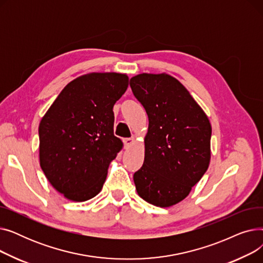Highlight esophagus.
Wrapping results in <instances>:
<instances>
[{
	"instance_id": "obj_1",
	"label": "esophagus",
	"mask_w": 263,
	"mask_h": 263,
	"mask_svg": "<svg viewBox=\"0 0 263 263\" xmlns=\"http://www.w3.org/2000/svg\"><path fill=\"white\" fill-rule=\"evenodd\" d=\"M123 143H124V148L129 149L134 144V139H133V137H129V139H124Z\"/></svg>"
}]
</instances>
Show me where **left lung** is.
<instances>
[{"label":"left lung","instance_id":"1","mask_svg":"<svg viewBox=\"0 0 263 263\" xmlns=\"http://www.w3.org/2000/svg\"><path fill=\"white\" fill-rule=\"evenodd\" d=\"M148 115L145 159L133 180L145 201L167 208L183 200L206 172L211 159V123L176 78L141 73L130 80Z\"/></svg>","mask_w":263,"mask_h":263}]
</instances>
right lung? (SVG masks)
Segmentation results:
<instances>
[{
  "mask_svg": "<svg viewBox=\"0 0 263 263\" xmlns=\"http://www.w3.org/2000/svg\"><path fill=\"white\" fill-rule=\"evenodd\" d=\"M129 78L90 72L64 87L39 123V162L51 185L72 201L99 194L122 142L114 135L113 106Z\"/></svg>",
  "mask_w": 263,
  "mask_h": 263,
  "instance_id": "add662e5",
  "label": "right lung"
}]
</instances>
